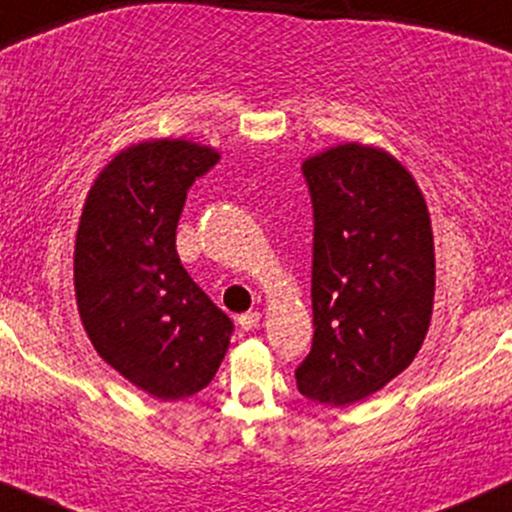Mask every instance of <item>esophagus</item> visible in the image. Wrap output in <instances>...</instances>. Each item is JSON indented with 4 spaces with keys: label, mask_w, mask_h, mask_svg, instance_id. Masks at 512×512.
I'll return each mask as SVG.
<instances>
[{
    "label": "esophagus",
    "mask_w": 512,
    "mask_h": 512,
    "mask_svg": "<svg viewBox=\"0 0 512 512\" xmlns=\"http://www.w3.org/2000/svg\"><path fill=\"white\" fill-rule=\"evenodd\" d=\"M237 321H239V329L251 331V329H256L258 321H261V314H258V312H246V314H241Z\"/></svg>",
    "instance_id": "obj_1"
}]
</instances>
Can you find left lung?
I'll use <instances>...</instances> for the list:
<instances>
[{
	"label": "left lung",
	"mask_w": 512,
	"mask_h": 512,
	"mask_svg": "<svg viewBox=\"0 0 512 512\" xmlns=\"http://www.w3.org/2000/svg\"><path fill=\"white\" fill-rule=\"evenodd\" d=\"M314 208L312 350L300 394L350 406L380 392L423 346L435 246L421 188L380 147L346 142L304 159Z\"/></svg>",
	"instance_id": "1"
}]
</instances>
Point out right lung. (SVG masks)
Here are the masks:
<instances>
[{
    "label": "right lung",
    "instance_id": "add662e5",
    "mask_svg": "<svg viewBox=\"0 0 512 512\" xmlns=\"http://www.w3.org/2000/svg\"><path fill=\"white\" fill-rule=\"evenodd\" d=\"M220 152L191 140L125 147L101 169L79 217L74 295L96 353L154 399L205 389L234 326L176 254L188 188Z\"/></svg>",
    "mask_w": 512,
    "mask_h": 512
}]
</instances>
